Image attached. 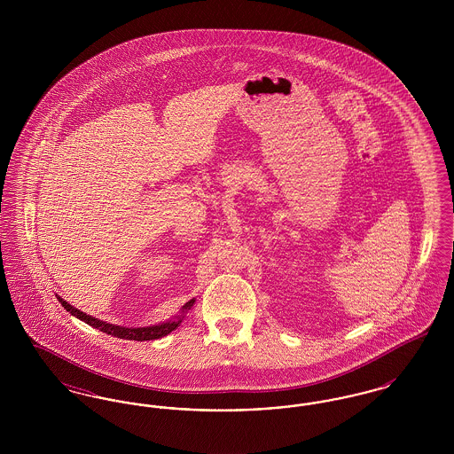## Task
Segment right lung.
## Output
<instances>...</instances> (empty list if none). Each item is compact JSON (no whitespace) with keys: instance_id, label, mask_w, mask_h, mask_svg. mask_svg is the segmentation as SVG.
Returning <instances> with one entry per match:
<instances>
[{"instance_id":"add662e5","label":"right lung","mask_w":454,"mask_h":454,"mask_svg":"<svg viewBox=\"0 0 454 454\" xmlns=\"http://www.w3.org/2000/svg\"><path fill=\"white\" fill-rule=\"evenodd\" d=\"M76 313L83 318V320H88V322H91V318H88L85 317L83 313H80L78 309H76ZM98 325V322H97ZM176 326V324H172L170 326H160V328H114V333H117L119 337H124V339H134V340H154V339H160V337H163V335H167V333H170L173 328ZM104 328H107L108 326H104ZM108 333H112V328L108 330Z\"/></svg>"}]
</instances>
